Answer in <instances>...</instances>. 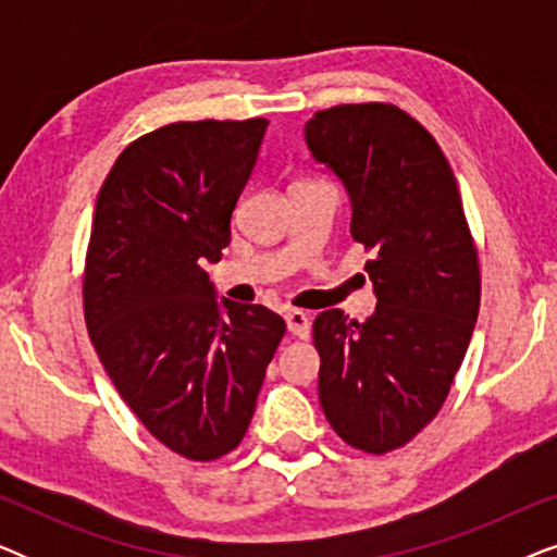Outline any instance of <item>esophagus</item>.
<instances>
[{
	"mask_svg": "<svg viewBox=\"0 0 557 557\" xmlns=\"http://www.w3.org/2000/svg\"><path fill=\"white\" fill-rule=\"evenodd\" d=\"M284 319H286L288 332H292L294 337H299V339H307V337H309V326H311V322H309L307 311H301V309H288L286 314H284Z\"/></svg>",
	"mask_w": 557,
	"mask_h": 557,
	"instance_id": "34e87169",
	"label": "esophagus"
}]
</instances>
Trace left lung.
Masks as SVG:
<instances>
[{
  "label": "left lung",
  "mask_w": 557,
  "mask_h": 557,
  "mask_svg": "<svg viewBox=\"0 0 557 557\" xmlns=\"http://www.w3.org/2000/svg\"><path fill=\"white\" fill-rule=\"evenodd\" d=\"M307 144L345 182L377 294L364 322L342 309L314 319L319 403L345 444L380 456L413 441L448 398L482 301L476 243L446 154L398 106L317 111Z\"/></svg>",
  "instance_id": "left-lung-1"
}]
</instances>
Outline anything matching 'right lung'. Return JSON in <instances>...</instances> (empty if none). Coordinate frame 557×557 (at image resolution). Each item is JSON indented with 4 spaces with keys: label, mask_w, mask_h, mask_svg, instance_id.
<instances>
[{
    "label": "right lung",
    "mask_w": 557,
    "mask_h": 557,
    "mask_svg": "<svg viewBox=\"0 0 557 557\" xmlns=\"http://www.w3.org/2000/svg\"><path fill=\"white\" fill-rule=\"evenodd\" d=\"M265 119L177 121L121 151L96 200L83 317L98 360L159 444L215 461L246 436L286 322L215 301L220 261Z\"/></svg>",
    "instance_id": "obj_1"
}]
</instances>
